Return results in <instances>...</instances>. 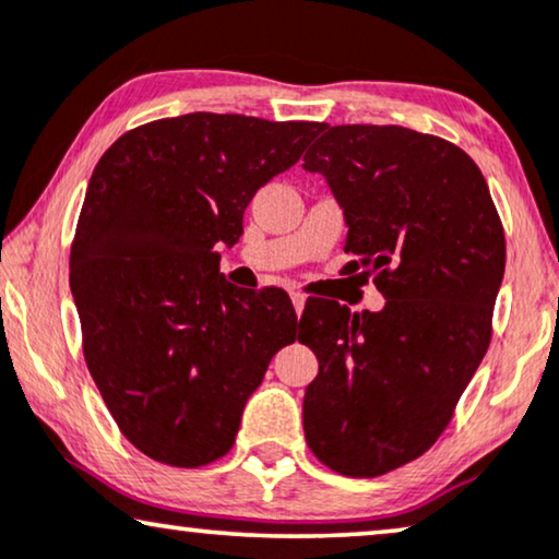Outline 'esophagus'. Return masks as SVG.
<instances>
[{
	"instance_id": "esophagus-1",
	"label": "esophagus",
	"mask_w": 559,
	"mask_h": 559,
	"mask_svg": "<svg viewBox=\"0 0 559 559\" xmlns=\"http://www.w3.org/2000/svg\"><path fill=\"white\" fill-rule=\"evenodd\" d=\"M292 301H294V309H296V314L301 317V311H304V304H307V296L299 294V292H294V294H292Z\"/></svg>"
}]
</instances>
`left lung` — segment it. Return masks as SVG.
<instances>
[{"label":"left lung","instance_id":"8db88e82","mask_svg":"<svg viewBox=\"0 0 559 559\" xmlns=\"http://www.w3.org/2000/svg\"><path fill=\"white\" fill-rule=\"evenodd\" d=\"M347 222V267H368L381 311L307 301L299 342L319 373L304 435L334 473L376 478L424 455L490 342L506 240L488 183L448 140L399 124H324L304 155Z\"/></svg>","mask_w":559,"mask_h":559}]
</instances>
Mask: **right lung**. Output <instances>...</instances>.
<instances>
[{
  "mask_svg": "<svg viewBox=\"0 0 559 559\" xmlns=\"http://www.w3.org/2000/svg\"><path fill=\"white\" fill-rule=\"evenodd\" d=\"M319 122L193 111L124 132L96 163L71 245L84 357L109 414L174 467L233 448L267 362L296 340L286 292L219 273L260 186L301 158Z\"/></svg>",
  "mask_w": 559,
  "mask_h": 559,
  "instance_id": "right-lung-1",
  "label": "right lung"
}]
</instances>
